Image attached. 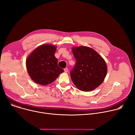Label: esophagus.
I'll list each match as a JSON object with an SVG mask.
<instances>
[{
    "label": "esophagus",
    "instance_id": "34e87169",
    "mask_svg": "<svg viewBox=\"0 0 135 135\" xmlns=\"http://www.w3.org/2000/svg\"><path fill=\"white\" fill-rule=\"evenodd\" d=\"M64 71H65V72L67 73V72L68 71V68H65V69H64Z\"/></svg>",
    "mask_w": 135,
    "mask_h": 135
}]
</instances>
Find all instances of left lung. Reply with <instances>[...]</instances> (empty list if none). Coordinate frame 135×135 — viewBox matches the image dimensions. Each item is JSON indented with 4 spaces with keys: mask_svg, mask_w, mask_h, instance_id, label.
Wrapping results in <instances>:
<instances>
[{
    "mask_svg": "<svg viewBox=\"0 0 135 135\" xmlns=\"http://www.w3.org/2000/svg\"><path fill=\"white\" fill-rule=\"evenodd\" d=\"M76 60L70 71V78L80 90L90 91L99 86L107 74V66L103 57L94 50L86 46L72 49Z\"/></svg>",
    "mask_w": 135,
    "mask_h": 135,
    "instance_id": "1",
    "label": "left lung"
}]
</instances>
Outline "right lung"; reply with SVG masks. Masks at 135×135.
I'll list each match as a JSON object with an SVG mask.
<instances>
[{
  "mask_svg": "<svg viewBox=\"0 0 135 135\" xmlns=\"http://www.w3.org/2000/svg\"><path fill=\"white\" fill-rule=\"evenodd\" d=\"M56 48L50 44L41 45L27 58V69L35 82L42 85L49 84L64 71L57 65V59L54 56Z\"/></svg>",
  "mask_w": 135,
  "mask_h": 135,
  "instance_id": "obj_1",
  "label": "right lung"
}]
</instances>
